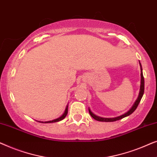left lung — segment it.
Listing matches in <instances>:
<instances>
[{
    "instance_id": "8db88e82",
    "label": "left lung",
    "mask_w": 157,
    "mask_h": 157,
    "mask_svg": "<svg viewBox=\"0 0 157 157\" xmlns=\"http://www.w3.org/2000/svg\"><path fill=\"white\" fill-rule=\"evenodd\" d=\"M139 65H140V68H141V84H140V89H139V93L138 98H137V99L136 100V101L134 102V104H133V106H132V108H131L129 110L127 111V112H126L125 113H124V114H122L121 116H119V117H113V118L100 117H98V116H96V115L94 114V113L91 111V109L89 108V111L90 115H91V117H93L94 119L96 120V121H104V122L115 121H117V120H120V119H123V118H124V117H128V116H129V115L132 114V113L134 112L135 110H136V108H137V106H138V105L139 104V102H140L141 98H142V96L144 95V78L143 72H142V67H141V64L140 63V61H139Z\"/></svg>"
}]
</instances>
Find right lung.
Here are the masks:
<instances>
[{
	"instance_id": "add662e5",
	"label": "right lung",
	"mask_w": 157,
	"mask_h": 157,
	"mask_svg": "<svg viewBox=\"0 0 157 157\" xmlns=\"http://www.w3.org/2000/svg\"><path fill=\"white\" fill-rule=\"evenodd\" d=\"M67 113H68V105L66 107V109H65V111H64V113L60 117L57 118V119H53V120H52V121H38V122H40V123L47 124V123H54V122L60 121H61V120H63L64 118L66 117Z\"/></svg>"
}]
</instances>
